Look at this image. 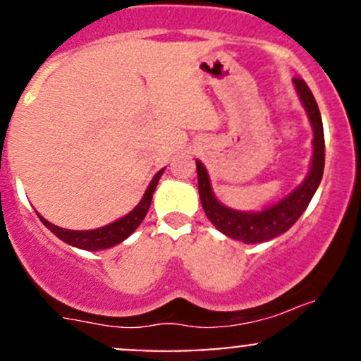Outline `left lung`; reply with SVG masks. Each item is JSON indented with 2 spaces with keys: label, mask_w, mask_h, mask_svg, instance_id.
Wrapping results in <instances>:
<instances>
[{
  "label": "left lung",
  "mask_w": 361,
  "mask_h": 361,
  "mask_svg": "<svg viewBox=\"0 0 361 361\" xmlns=\"http://www.w3.org/2000/svg\"><path fill=\"white\" fill-rule=\"evenodd\" d=\"M295 90L304 106L307 118L312 127V159L307 176L304 178L297 188H293L281 201L271 204L260 211H238L225 206L214 197L211 188L209 174L201 160H195L197 166V183L199 195L206 213L207 220L221 232L232 239L246 243V245H257V243L271 241L278 238L283 232L288 231L295 221L300 218L305 207L311 202L316 188L323 178V167H325V136H323L322 113L316 104L311 89L302 78H293Z\"/></svg>",
  "instance_id": "1"
}]
</instances>
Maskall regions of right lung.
I'll use <instances>...</instances> for the list:
<instances>
[{
	"label": "right lung",
	"mask_w": 361,
	"mask_h": 361,
	"mask_svg": "<svg viewBox=\"0 0 361 361\" xmlns=\"http://www.w3.org/2000/svg\"><path fill=\"white\" fill-rule=\"evenodd\" d=\"M162 173L164 169H160L159 173L152 178L143 199L136 204V207H134L133 211H129L126 216L104 225V227L94 228V231H69V228H61L57 227V225L50 224V221L45 220L39 213H38V218L50 232H54V234L61 239V241L68 243V245L75 246V248L87 250V251L111 248V246L120 245L122 241H126V239L129 238L137 227H140L141 221L145 220V216H147L148 213V207H150L152 204V197H154L155 187H157Z\"/></svg>",
	"instance_id": "right-lung-1"
}]
</instances>
